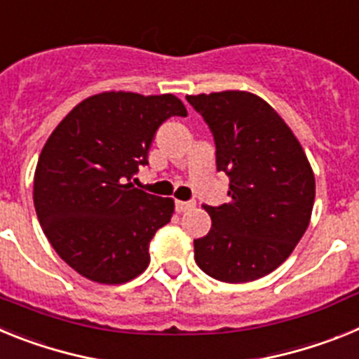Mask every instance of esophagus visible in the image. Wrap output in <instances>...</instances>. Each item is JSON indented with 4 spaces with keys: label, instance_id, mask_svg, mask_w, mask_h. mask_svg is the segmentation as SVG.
I'll return each instance as SVG.
<instances>
[{
    "label": "esophagus",
    "instance_id": "obj_1",
    "mask_svg": "<svg viewBox=\"0 0 359 359\" xmlns=\"http://www.w3.org/2000/svg\"><path fill=\"white\" fill-rule=\"evenodd\" d=\"M192 207H194V201H176V210L180 212V214L190 210Z\"/></svg>",
    "mask_w": 359,
    "mask_h": 359
}]
</instances>
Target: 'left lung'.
Wrapping results in <instances>:
<instances>
[{
	"instance_id": "1",
	"label": "left lung",
	"mask_w": 359,
	"mask_h": 359,
	"mask_svg": "<svg viewBox=\"0 0 359 359\" xmlns=\"http://www.w3.org/2000/svg\"><path fill=\"white\" fill-rule=\"evenodd\" d=\"M215 144V165L230 177V203L205 207L207 236L194 259L212 278L252 282L286 261L311 221L315 174L277 111L248 91L187 95Z\"/></svg>"
}]
</instances>
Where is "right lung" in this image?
<instances>
[{"label": "right lung", "instance_id": "obj_1", "mask_svg": "<svg viewBox=\"0 0 359 359\" xmlns=\"http://www.w3.org/2000/svg\"><path fill=\"white\" fill-rule=\"evenodd\" d=\"M187 109L170 93L104 91L84 98L53 129L34 174V205L62 261L98 284H123L149 266V243L174 199L135 189L156 129Z\"/></svg>", "mask_w": 359, "mask_h": 359}]
</instances>
